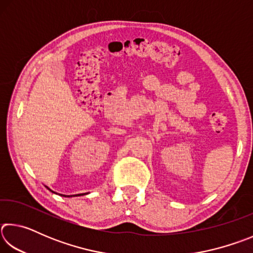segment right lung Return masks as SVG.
<instances>
[{
	"instance_id": "right-lung-1",
	"label": "right lung",
	"mask_w": 253,
	"mask_h": 253,
	"mask_svg": "<svg viewBox=\"0 0 253 253\" xmlns=\"http://www.w3.org/2000/svg\"><path fill=\"white\" fill-rule=\"evenodd\" d=\"M48 190H50V188H48ZM50 191H51V190H50ZM79 195H83V194H78V196H79ZM63 196H66V195H63ZM75 196H77V195H75Z\"/></svg>"
}]
</instances>
